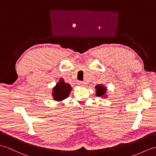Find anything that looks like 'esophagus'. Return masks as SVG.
I'll return each instance as SVG.
<instances>
[{"label":"esophagus","instance_id":"1","mask_svg":"<svg viewBox=\"0 0 156 156\" xmlns=\"http://www.w3.org/2000/svg\"><path fill=\"white\" fill-rule=\"evenodd\" d=\"M78 85L81 86V87H82V86H84L85 84V82H82V81H78Z\"/></svg>","mask_w":156,"mask_h":156}]
</instances>
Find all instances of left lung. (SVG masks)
<instances>
[{
	"instance_id": "1",
	"label": "left lung",
	"mask_w": 156,
	"mask_h": 156,
	"mask_svg": "<svg viewBox=\"0 0 156 156\" xmlns=\"http://www.w3.org/2000/svg\"><path fill=\"white\" fill-rule=\"evenodd\" d=\"M96 95L97 97H101V96H104L105 94L106 91H107V89L105 88L103 86L100 84V85H97L96 86Z\"/></svg>"
}]
</instances>
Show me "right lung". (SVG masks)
I'll return each instance as SVG.
<instances>
[{"label": "right lung", "mask_w": 156, "mask_h": 156, "mask_svg": "<svg viewBox=\"0 0 156 156\" xmlns=\"http://www.w3.org/2000/svg\"><path fill=\"white\" fill-rule=\"evenodd\" d=\"M71 90L70 84L66 83L63 79H60L58 83L56 84L55 87L53 88L52 96L54 100L62 101L68 97Z\"/></svg>", "instance_id": "1"}]
</instances>
